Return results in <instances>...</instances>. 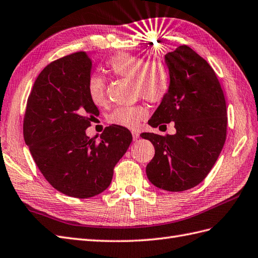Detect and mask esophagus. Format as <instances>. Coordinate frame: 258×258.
Wrapping results in <instances>:
<instances>
[{"label":"esophagus","instance_id":"1","mask_svg":"<svg viewBox=\"0 0 258 258\" xmlns=\"http://www.w3.org/2000/svg\"><path fill=\"white\" fill-rule=\"evenodd\" d=\"M132 135H133V140L134 141H137L138 138H140V133H138V132H136V131L132 132Z\"/></svg>","mask_w":258,"mask_h":258}]
</instances>
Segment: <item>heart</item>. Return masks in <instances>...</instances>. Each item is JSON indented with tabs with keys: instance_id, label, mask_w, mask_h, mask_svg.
<instances>
[{
	"instance_id": "b5f03b06",
	"label": "heart",
	"mask_w": 258,
	"mask_h": 258,
	"mask_svg": "<svg viewBox=\"0 0 258 258\" xmlns=\"http://www.w3.org/2000/svg\"><path fill=\"white\" fill-rule=\"evenodd\" d=\"M112 75L132 79L134 94L151 103H160L167 98L171 86L169 66L159 58L146 60L142 55L118 52L108 62ZM88 95L91 102L103 107L107 104V83L101 76H91L88 82ZM148 110L143 104L118 107L109 115L111 124L117 126L135 128L147 117Z\"/></svg>"
}]
</instances>
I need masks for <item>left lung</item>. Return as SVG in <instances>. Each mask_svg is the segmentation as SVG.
<instances>
[{"label": "left lung", "instance_id": "1", "mask_svg": "<svg viewBox=\"0 0 258 258\" xmlns=\"http://www.w3.org/2000/svg\"><path fill=\"white\" fill-rule=\"evenodd\" d=\"M164 61L170 90L148 124L174 122L176 133L141 136L155 147L146 167L148 180L161 189L182 192L198 185L219 157L227 137V105L215 71L194 50L180 45Z\"/></svg>", "mask_w": 258, "mask_h": 258}]
</instances>
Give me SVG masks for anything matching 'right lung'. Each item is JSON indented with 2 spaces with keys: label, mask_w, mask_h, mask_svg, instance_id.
<instances>
[{
  "label": "right lung",
  "mask_w": 258,
  "mask_h": 258,
  "mask_svg": "<svg viewBox=\"0 0 258 258\" xmlns=\"http://www.w3.org/2000/svg\"><path fill=\"white\" fill-rule=\"evenodd\" d=\"M92 58L76 52L45 66L27 100L24 140L37 167L58 192L89 198L107 189L115 164L132 143L131 132L107 127L98 143L86 135L99 115L88 95Z\"/></svg>",
  "instance_id": "right-lung-1"
}]
</instances>
